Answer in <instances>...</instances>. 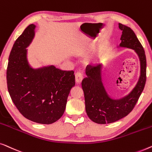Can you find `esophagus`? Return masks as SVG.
Masks as SVG:
<instances>
[{
  "instance_id": "obj_1",
  "label": "esophagus",
  "mask_w": 152,
  "mask_h": 152,
  "mask_svg": "<svg viewBox=\"0 0 152 152\" xmlns=\"http://www.w3.org/2000/svg\"><path fill=\"white\" fill-rule=\"evenodd\" d=\"M83 78V74L80 73V72H77L75 74V79H76V82L77 83H80L82 82Z\"/></svg>"
}]
</instances>
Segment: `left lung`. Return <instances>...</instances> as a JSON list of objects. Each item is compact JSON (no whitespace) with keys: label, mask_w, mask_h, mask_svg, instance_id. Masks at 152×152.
I'll use <instances>...</instances> for the list:
<instances>
[{"label":"left lung","mask_w":152,"mask_h":152,"mask_svg":"<svg viewBox=\"0 0 152 152\" xmlns=\"http://www.w3.org/2000/svg\"><path fill=\"white\" fill-rule=\"evenodd\" d=\"M123 31L121 42L118 48H125L134 50L140 61V76L136 86L127 96L114 99L107 92L102 80V64L96 67L87 65L86 75L82 81L84 91L85 110L87 116L98 124L112 123L127 116L143 91L146 82V56L142 45L135 33L130 27L119 23Z\"/></svg>","instance_id":"8db88e82"}]
</instances>
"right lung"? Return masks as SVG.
<instances>
[{
  "instance_id": "right-lung-1",
  "label": "right lung",
  "mask_w": 152,
  "mask_h": 152,
  "mask_svg": "<svg viewBox=\"0 0 152 152\" xmlns=\"http://www.w3.org/2000/svg\"><path fill=\"white\" fill-rule=\"evenodd\" d=\"M35 28V25H29L13 45L7 69V89L25 118L49 125L64 114L75 76L74 71H63L54 65L31 67L27 48L32 41Z\"/></svg>"
}]
</instances>
